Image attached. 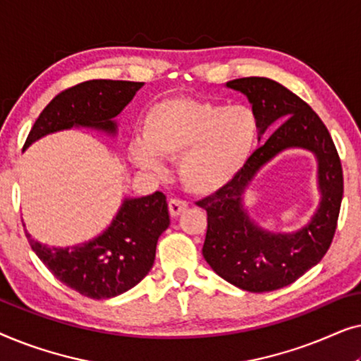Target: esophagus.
<instances>
[{
    "label": "esophagus",
    "instance_id": "1",
    "mask_svg": "<svg viewBox=\"0 0 361 361\" xmlns=\"http://www.w3.org/2000/svg\"><path fill=\"white\" fill-rule=\"evenodd\" d=\"M187 207H189V204L184 200L171 199L169 200V214H171V216H179L180 214H184V212L187 210Z\"/></svg>",
    "mask_w": 361,
    "mask_h": 361
}]
</instances>
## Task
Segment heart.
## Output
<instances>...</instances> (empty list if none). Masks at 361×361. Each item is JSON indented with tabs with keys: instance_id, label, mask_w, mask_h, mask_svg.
Masks as SVG:
<instances>
[{
	"instance_id": "b5f03b06",
	"label": "heart",
	"mask_w": 361,
	"mask_h": 361,
	"mask_svg": "<svg viewBox=\"0 0 361 361\" xmlns=\"http://www.w3.org/2000/svg\"><path fill=\"white\" fill-rule=\"evenodd\" d=\"M259 123L250 106L194 98H166L147 108L142 140L131 145V161L142 171L159 172L164 159H179L182 185L209 195L228 185L248 164Z\"/></svg>"
}]
</instances>
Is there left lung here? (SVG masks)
Returning a JSON list of instances; mask_svg holds the SVG:
<instances>
[{
	"instance_id": "obj_1",
	"label": "left lung",
	"mask_w": 361,
	"mask_h": 361,
	"mask_svg": "<svg viewBox=\"0 0 361 361\" xmlns=\"http://www.w3.org/2000/svg\"><path fill=\"white\" fill-rule=\"evenodd\" d=\"M226 87L248 97L259 123V137L279 128L228 185L197 202L207 210L202 255L230 284L250 293H269L299 279L330 248L343 197L342 164L327 126L295 93L266 77L236 78ZM289 147L312 150L318 157L321 204L304 229L271 234L249 220L243 194L255 172Z\"/></svg>"
}]
</instances>
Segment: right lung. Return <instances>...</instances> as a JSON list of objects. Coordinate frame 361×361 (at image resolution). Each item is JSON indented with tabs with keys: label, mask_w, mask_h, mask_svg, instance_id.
I'll return each mask as SVG.
<instances>
[{
	"label": "right lung",
	"mask_w": 361,
	"mask_h": 361,
	"mask_svg": "<svg viewBox=\"0 0 361 361\" xmlns=\"http://www.w3.org/2000/svg\"><path fill=\"white\" fill-rule=\"evenodd\" d=\"M142 82L88 80L52 98L34 123L26 149L39 137L73 126L116 133L113 118L133 100ZM169 210L162 192L125 199L111 225L87 243L51 248L27 233L37 258L59 281L90 299H110L140 283L154 264L156 245L169 226Z\"/></svg>",
	"instance_id": "add662e5"
}]
</instances>
